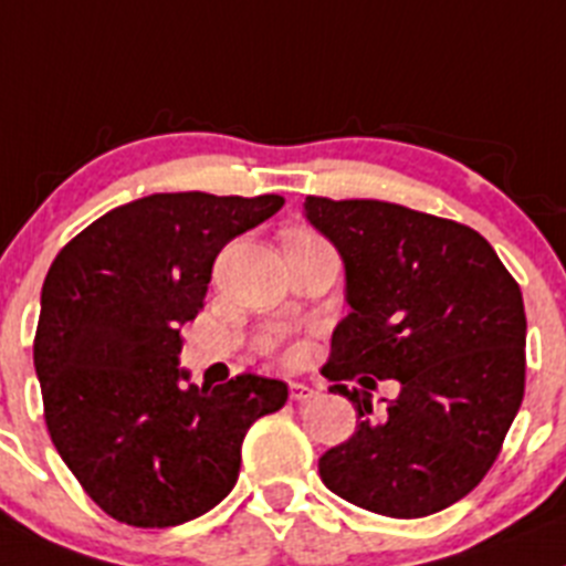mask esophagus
<instances>
[{"label":"esophagus","instance_id":"esophagus-1","mask_svg":"<svg viewBox=\"0 0 566 566\" xmlns=\"http://www.w3.org/2000/svg\"><path fill=\"white\" fill-rule=\"evenodd\" d=\"M289 397H292L294 402H308L311 397H316V391L305 384H289Z\"/></svg>","mask_w":566,"mask_h":566}]
</instances>
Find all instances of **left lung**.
<instances>
[{"label":"left lung","instance_id":"1","mask_svg":"<svg viewBox=\"0 0 566 566\" xmlns=\"http://www.w3.org/2000/svg\"><path fill=\"white\" fill-rule=\"evenodd\" d=\"M305 219L344 261L349 314L322 375L358 411L355 433L319 459L322 483L395 520L459 503L525 395L516 280L478 230L395 202L305 197ZM369 374L401 384L384 412L371 411ZM353 377L364 390L343 386Z\"/></svg>","mask_w":566,"mask_h":566}]
</instances>
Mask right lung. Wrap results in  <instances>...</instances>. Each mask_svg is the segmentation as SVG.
<instances>
[{
    "mask_svg": "<svg viewBox=\"0 0 566 566\" xmlns=\"http://www.w3.org/2000/svg\"><path fill=\"white\" fill-rule=\"evenodd\" d=\"M277 193H149L74 235L46 272L32 360L52 444L91 500L136 528L206 514L239 481L241 441L283 408V380L219 386L180 369V325L222 247L283 208Z\"/></svg>",
    "mask_w": 566,
    "mask_h": 566,
    "instance_id": "obj_1",
    "label": "right lung"
}]
</instances>
